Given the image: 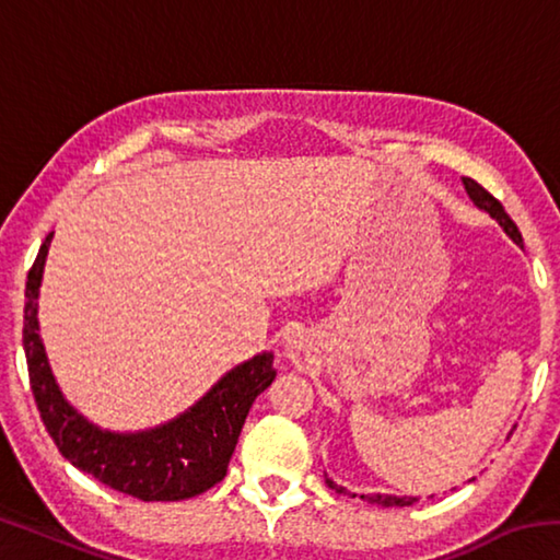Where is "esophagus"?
Segmentation results:
<instances>
[{"instance_id": "34e87169", "label": "esophagus", "mask_w": 560, "mask_h": 560, "mask_svg": "<svg viewBox=\"0 0 560 560\" xmlns=\"http://www.w3.org/2000/svg\"><path fill=\"white\" fill-rule=\"evenodd\" d=\"M287 350L293 363H306L311 353H314V343H311V338L303 330H293L287 338Z\"/></svg>"}]
</instances>
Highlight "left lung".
I'll return each mask as SVG.
<instances>
[{
    "label": "left lung",
    "mask_w": 560,
    "mask_h": 560,
    "mask_svg": "<svg viewBox=\"0 0 560 560\" xmlns=\"http://www.w3.org/2000/svg\"><path fill=\"white\" fill-rule=\"evenodd\" d=\"M462 183H464V189H467V195L471 197V202L477 205L479 210H485V212H489L491 217H494L501 230H504L518 246H524V240H521L518 226H516L514 220H511V217L506 214L504 205H501L494 195H489L487 189L481 187L479 183H474L471 177H464ZM326 485H328L330 489H336L338 494H348V491H346L343 487L334 485V481H330V479H326ZM348 497H350V499L371 501V504H381V506H410L412 501H417V499H412V497H385V494H348Z\"/></svg>",
    "instance_id": "obj_1"
}]
</instances>
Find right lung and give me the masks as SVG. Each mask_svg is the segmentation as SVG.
Masks as SVG:
<instances>
[{
	"mask_svg": "<svg viewBox=\"0 0 560 560\" xmlns=\"http://www.w3.org/2000/svg\"><path fill=\"white\" fill-rule=\"evenodd\" d=\"M51 236L26 277L24 353L36 407L56 447L73 467L143 501H179L212 489L224 479L252 402L277 377L273 355L236 365L200 402L155 430L118 434L96 428L63 400L39 338L36 299Z\"/></svg>",
	"mask_w": 560,
	"mask_h": 560,
	"instance_id": "1",
	"label": "right lung"
}]
</instances>
